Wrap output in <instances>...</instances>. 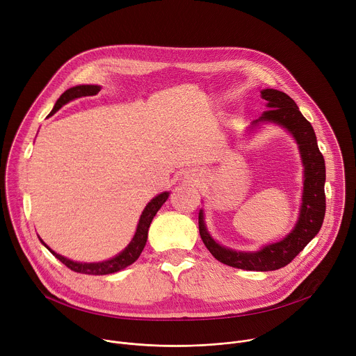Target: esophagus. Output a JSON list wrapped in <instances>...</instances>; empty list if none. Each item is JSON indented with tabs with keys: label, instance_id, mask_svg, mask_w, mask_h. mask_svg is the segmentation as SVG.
I'll use <instances>...</instances> for the list:
<instances>
[{
	"label": "esophagus",
	"instance_id": "1",
	"mask_svg": "<svg viewBox=\"0 0 356 356\" xmlns=\"http://www.w3.org/2000/svg\"><path fill=\"white\" fill-rule=\"evenodd\" d=\"M188 179H191V180H193V179H195V177H194V175H190V177H188Z\"/></svg>",
	"mask_w": 356,
	"mask_h": 356
}]
</instances>
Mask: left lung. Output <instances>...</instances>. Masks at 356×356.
Returning <instances> with one entry per match:
<instances>
[{
	"label": "left lung",
	"instance_id": "8db88e82",
	"mask_svg": "<svg viewBox=\"0 0 356 356\" xmlns=\"http://www.w3.org/2000/svg\"><path fill=\"white\" fill-rule=\"evenodd\" d=\"M261 94L268 101L269 110L252 122L250 129H255L262 122H273L286 128L298 145L304 166L302 202L298 221L282 241L265 245L257 252L234 250L216 242L207 231L202 210L198 214V229L202 242L221 264L243 270L269 272L289 265L318 234L325 216V163L317 145L316 132L300 113L294 99L286 92L273 88H265Z\"/></svg>",
	"mask_w": 356,
	"mask_h": 356
}]
</instances>
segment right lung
Masks as SVG:
<instances>
[{
    "label": "right lung",
    "mask_w": 356,
    "mask_h": 356,
    "mask_svg": "<svg viewBox=\"0 0 356 356\" xmlns=\"http://www.w3.org/2000/svg\"><path fill=\"white\" fill-rule=\"evenodd\" d=\"M99 86H90V84H81V86H76L72 87L69 90H66L59 99L56 101V104L50 114H55L56 111H59L65 104H67L69 101L80 98V97H86V95H95L99 91ZM169 193L165 191L159 195H156L155 198H152L147 206L145 207V210L142 211V216L139 218L138 227H136V232L132 238V241L129 242V245L121 252L118 255L113 259L104 261V262H97V264H83V262H74L70 261L59 253H56L55 250L50 249L40 238V242L50 250L52 255H55L63 265H66L69 269L77 272V273H84V275H110V273H115L118 270L125 269L127 266L132 265L140 255V252L145 248L146 239H147V231H149V225L154 220V217L156 216V213L159 211V209L165 204V201L168 200Z\"/></svg>",
    "instance_id": "add662e5"
}]
</instances>
